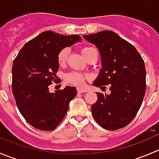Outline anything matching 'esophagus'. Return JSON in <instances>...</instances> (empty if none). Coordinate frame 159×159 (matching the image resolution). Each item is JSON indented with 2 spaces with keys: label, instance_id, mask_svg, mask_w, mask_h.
<instances>
[{
  "label": "esophagus",
  "instance_id": "34e87169",
  "mask_svg": "<svg viewBox=\"0 0 159 159\" xmlns=\"http://www.w3.org/2000/svg\"><path fill=\"white\" fill-rule=\"evenodd\" d=\"M77 91H78V93H84V92H86V91H87V90L78 88V89H77Z\"/></svg>",
  "mask_w": 159,
  "mask_h": 159
}]
</instances>
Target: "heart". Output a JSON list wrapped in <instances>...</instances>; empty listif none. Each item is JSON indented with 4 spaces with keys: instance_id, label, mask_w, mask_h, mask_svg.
<instances>
[{
    "instance_id": "obj_1",
    "label": "heart",
    "mask_w": 159,
    "mask_h": 159,
    "mask_svg": "<svg viewBox=\"0 0 159 159\" xmlns=\"http://www.w3.org/2000/svg\"><path fill=\"white\" fill-rule=\"evenodd\" d=\"M94 49V48L92 47H84L81 50V53L84 56V58L86 59L89 57L90 53ZM68 54H69V51H68V49L67 48L62 49L58 53V54H57V61H58L59 65L65 64L67 58H68ZM87 78V75H82L81 73H78V72H71V73L68 74V75L65 76V81H66V82L70 83V84H74V85L81 86L82 85L84 80Z\"/></svg>"
}]
</instances>
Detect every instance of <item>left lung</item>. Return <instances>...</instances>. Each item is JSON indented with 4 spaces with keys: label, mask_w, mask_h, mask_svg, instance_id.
I'll return each instance as SVG.
<instances>
[{
    "label": "left lung",
    "mask_w": 159,
    "mask_h": 159,
    "mask_svg": "<svg viewBox=\"0 0 159 159\" xmlns=\"http://www.w3.org/2000/svg\"><path fill=\"white\" fill-rule=\"evenodd\" d=\"M83 37L96 46L101 55L102 68L93 85L102 89L110 84V94L96 92L93 117L107 130L125 127L135 117L145 96V62L132 44L111 30Z\"/></svg>",
    "instance_id": "left-lung-1"
}]
</instances>
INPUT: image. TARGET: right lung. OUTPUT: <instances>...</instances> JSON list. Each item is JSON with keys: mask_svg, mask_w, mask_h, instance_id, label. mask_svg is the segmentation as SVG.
I'll use <instances>...</instances> for the list:
<instances>
[{"mask_svg": "<svg viewBox=\"0 0 159 159\" xmlns=\"http://www.w3.org/2000/svg\"><path fill=\"white\" fill-rule=\"evenodd\" d=\"M81 41L78 34L67 36L44 31L27 42L12 66V91L17 108L27 122L42 131L55 129L77 95L75 87L51 93L48 86L59 68L57 54Z\"/></svg>", "mask_w": 159, "mask_h": 159, "instance_id": "obj_1", "label": "right lung"}]
</instances>
